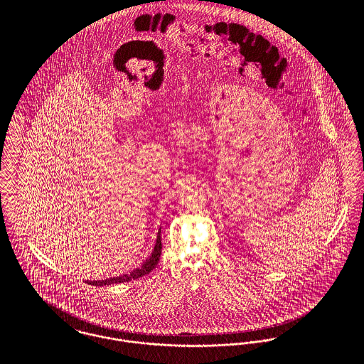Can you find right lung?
<instances>
[{
	"label": "right lung",
	"mask_w": 364,
	"mask_h": 364,
	"mask_svg": "<svg viewBox=\"0 0 364 364\" xmlns=\"http://www.w3.org/2000/svg\"><path fill=\"white\" fill-rule=\"evenodd\" d=\"M161 250H162V244H161V230H159L158 234H156V247H154V251H153L151 257L146 260L140 267H136L133 272H130L127 274H122V276H117V277H109L106 280H100V282L98 280L87 282V283L92 284V286H109V284L124 283V282H130V280L143 277V276L149 274L156 267V263L159 260V257H161Z\"/></svg>",
	"instance_id": "obj_1"
}]
</instances>
